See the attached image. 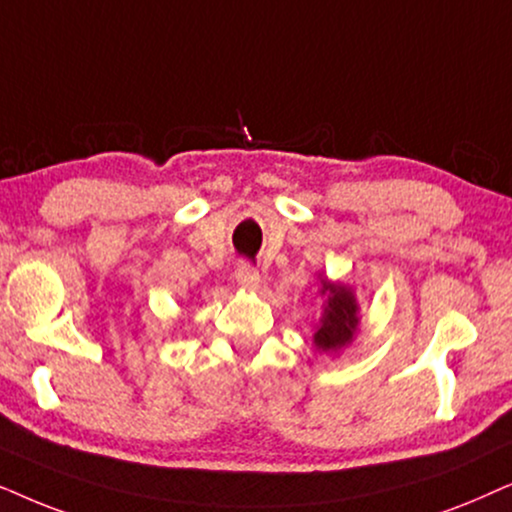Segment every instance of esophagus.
<instances>
[{
  "label": "esophagus",
  "mask_w": 512,
  "mask_h": 512,
  "mask_svg": "<svg viewBox=\"0 0 512 512\" xmlns=\"http://www.w3.org/2000/svg\"><path fill=\"white\" fill-rule=\"evenodd\" d=\"M236 281H238V285H241L243 290H250V292L260 290V285H262L260 274H257L255 267H252V264H248V262L238 264V269H236Z\"/></svg>",
  "instance_id": "34e87169"
}]
</instances>
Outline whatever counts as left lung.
<instances>
[{
	"label": "left lung",
	"mask_w": 512,
	"mask_h": 512,
	"mask_svg": "<svg viewBox=\"0 0 512 512\" xmlns=\"http://www.w3.org/2000/svg\"><path fill=\"white\" fill-rule=\"evenodd\" d=\"M320 285H323L320 295H325L327 302L320 325L316 327V335H313V344L318 351L339 353L353 342L358 332V302L349 285L330 283L327 278L325 281L320 278Z\"/></svg>",
	"instance_id": "left-lung-1"
}]
</instances>
